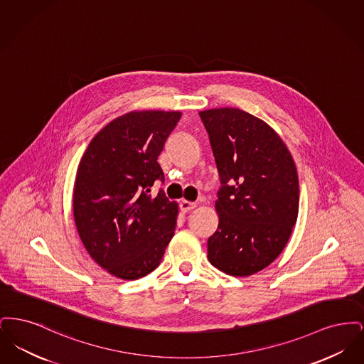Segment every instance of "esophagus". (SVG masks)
Segmentation results:
<instances>
[{
    "mask_svg": "<svg viewBox=\"0 0 364 364\" xmlns=\"http://www.w3.org/2000/svg\"><path fill=\"white\" fill-rule=\"evenodd\" d=\"M196 208V203H193V202H190V200H181L180 202V210L183 211V213H188L191 210H193V208Z\"/></svg>",
    "mask_w": 364,
    "mask_h": 364,
    "instance_id": "obj_1",
    "label": "esophagus"
}]
</instances>
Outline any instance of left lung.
Masks as SVG:
<instances>
[{
    "label": "left lung",
    "mask_w": 364,
    "mask_h": 364,
    "mask_svg": "<svg viewBox=\"0 0 364 364\" xmlns=\"http://www.w3.org/2000/svg\"><path fill=\"white\" fill-rule=\"evenodd\" d=\"M199 116L221 180L208 260L229 276L255 274L282 252L297 220L294 158L270 125L244 110L208 109Z\"/></svg>",
    "instance_id": "8db88e82"
}]
</instances>
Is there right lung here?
<instances>
[{
	"label": "right lung",
	"mask_w": 364,
	"mask_h": 364,
	"mask_svg": "<svg viewBox=\"0 0 364 364\" xmlns=\"http://www.w3.org/2000/svg\"><path fill=\"white\" fill-rule=\"evenodd\" d=\"M180 112H129L90 141L77 166L73 218L90 257L107 273L138 279L156 269L172 240L178 208L161 190L156 162Z\"/></svg>",
	"instance_id": "1"
}]
</instances>
